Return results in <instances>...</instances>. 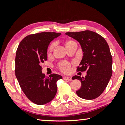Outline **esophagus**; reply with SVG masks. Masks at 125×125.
I'll list each match as a JSON object with an SVG mask.
<instances>
[{
    "mask_svg": "<svg viewBox=\"0 0 125 125\" xmlns=\"http://www.w3.org/2000/svg\"><path fill=\"white\" fill-rule=\"evenodd\" d=\"M63 78V79L65 80H72V78L69 77H64Z\"/></svg>",
    "mask_w": 125,
    "mask_h": 125,
    "instance_id": "esophagus-1",
    "label": "esophagus"
}]
</instances>
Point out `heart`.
<instances>
[{
  "label": "heart",
  "mask_w": 125,
  "mask_h": 125,
  "mask_svg": "<svg viewBox=\"0 0 125 125\" xmlns=\"http://www.w3.org/2000/svg\"><path fill=\"white\" fill-rule=\"evenodd\" d=\"M72 42H74L73 41H67L66 43H65V46H68L69 45H70L71 43H72ZM54 46H55L54 43H52L49 46V47L48 48V54H50L51 53V52L53 51V50L54 49ZM70 67H71L70 63L68 62H62L58 64L59 69H60V70L63 73H66L69 72V70H70Z\"/></svg>",
  "instance_id": "obj_1"
}]
</instances>
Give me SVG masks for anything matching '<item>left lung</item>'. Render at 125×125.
<instances>
[{"instance_id":"obj_1","label":"left lung","mask_w":125,"mask_h":125,"mask_svg":"<svg viewBox=\"0 0 125 125\" xmlns=\"http://www.w3.org/2000/svg\"><path fill=\"white\" fill-rule=\"evenodd\" d=\"M65 35L77 40L83 52L77 71H87L85 78L73 77L72 79H78L82 83L76 93L86 100L98 98L105 89L113 74V58L108 44L101 35L89 30L66 32Z\"/></svg>"}]
</instances>
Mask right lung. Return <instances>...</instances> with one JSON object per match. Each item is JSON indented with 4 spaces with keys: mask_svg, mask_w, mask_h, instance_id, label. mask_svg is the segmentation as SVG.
I'll return each instance as SVG.
<instances>
[{
    "mask_svg": "<svg viewBox=\"0 0 125 125\" xmlns=\"http://www.w3.org/2000/svg\"><path fill=\"white\" fill-rule=\"evenodd\" d=\"M60 33L41 32L27 36L19 45L15 57V75L21 88L30 100L44 105L56 95V82L62 77L57 74L46 77L41 64L47 59L50 43Z\"/></svg>",
    "mask_w": 125,
    "mask_h": 125,
    "instance_id": "add662e5",
    "label": "right lung"
}]
</instances>
